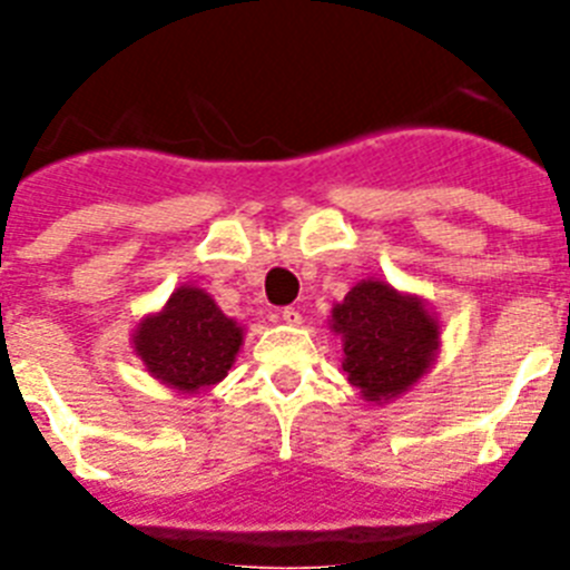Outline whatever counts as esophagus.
<instances>
[{
    "instance_id": "1",
    "label": "esophagus",
    "mask_w": 570,
    "mask_h": 570,
    "mask_svg": "<svg viewBox=\"0 0 570 570\" xmlns=\"http://www.w3.org/2000/svg\"><path fill=\"white\" fill-rule=\"evenodd\" d=\"M279 320L285 322V325H299L302 322V314L296 308H282L279 311Z\"/></svg>"
}]
</instances>
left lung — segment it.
Segmentation results:
<instances>
[{
    "instance_id": "1",
    "label": "left lung",
    "mask_w": 570,
    "mask_h": 570,
    "mask_svg": "<svg viewBox=\"0 0 570 570\" xmlns=\"http://www.w3.org/2000/svg\"><path fill=\"white\" fill-rule=\"evenodd\" d=\"M342 336V371L367 402H387L422 380L440 347V322L420 296L362 279L331 311Z\"/></svg>"
}]
</instances>
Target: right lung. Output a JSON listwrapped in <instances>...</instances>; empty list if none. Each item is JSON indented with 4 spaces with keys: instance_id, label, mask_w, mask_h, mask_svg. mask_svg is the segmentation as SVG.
I'll return each mask as SVG.
<instances>
[{
    "instance_id": "1",
    "label": "right lung",
    "mask_w": 570,
    "mask_h": 570,
    "mask_svg": "<svg viewBox=\"0 0 570 570\" xmlns=\"http://www.w3.org/2000/svg\"><path fill=\"white\" fill-rule=\"evenodd\" d=\"M242 345V328L216 308L203 288L183 285L159 314L134 331V351L163 385L199 394L228 376Z\"/></svg>"
}]
</instances>
